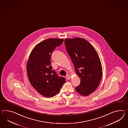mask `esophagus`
<instances>
[{
  "mask_svg": "<svg viewBox=\"0 0 128 128\" xmlns=\"http://www.w3.org/2000/svg\"><path fill=\"white\" fill-rule=\"evenodd\" d=\"M71 76L70 75H69V74H67V75H66V78L69 80H70V78H71Z\"/></svg>",
  "mask_w": 128,
  "mask_h": 128,
  "instance_id": "obj_1",
  "label": "esophagus"
}]
</instances>
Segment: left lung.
<instances>
[{
    "mask_svg": "<svg viewBox=\"0 0 128 128\" xmlns=\"http://www.w3.org/2000/svg\"><path fill=\"white\" fill-rule=\"evenodd\" d=\"M64 42L80 80L75 90L83 96H88L97 89L102 77L100 57L92 45L84 38L66 39Z\"/></svg>",
    "mask_w": 128,
    "mask_h": 128,
    "instance_id": "left-lung-1",
    "label": "left lung"
}]
</instances>
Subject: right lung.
Masks as SVG:
<instances>
[{
	"label": "right lung",
	"mask_w": 128,
	"mask_h": 128,
	"mask_svg": "<svg viewBox=\"0 0 128 128\" xmlns=\"http://www.w3.org/2000/svg\"><path fill=\"white\" fill-rule=\"evenodd\" d=\"M64 41L51 38L36 45L31 51L27 64V72L30 84L38 92L47 98L54 96L66 82L51 66L50 59L54 50Z\"/></svg>",
	"instance_id": "obj_1"
}]
</instances>
